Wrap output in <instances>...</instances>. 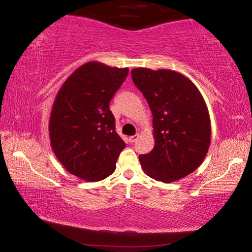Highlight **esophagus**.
<instances>
[{"label":"esophagus","instance_id":"esophagus-1","mask_svg":"<svg viewBox=\"0 0 252 252\" xmlns=\"http://www.w3.org/2000/svg\"><path fill=\"white\" fill-rule=\"evenodd\" d=\"M139 139V134H135V135H131L130 138H129V142L130 143H133V142H135L136 140Z\"/></svg>","mask_w":252,"mask_h":252}]
</instances>
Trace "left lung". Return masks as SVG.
Instances as JSON below:
<instances>
[{
  "label": "left lung",
  "mask_w": 252,
  "mask_h": 252,
  "mask_svg": "<svg viewBox=\"0 0 252 252\" xmlns=\"http://www.w3.org/2000/svg\"><path fill=\"white\" fill-rule=\"evenodd\" d=\"M152 112L155 148L141 155L143 171L170 183L193 172L210 146L208 108L197 87L179 72L138 67L131 71Z\"/></svg>",
  "instance_id": "8db88e82"
}]
</instances>
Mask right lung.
I'll use <instances>...</instances> for the list:
<instances>
[{
    "mask_svg": "<svg viewBox=\"0 0 252 252\" xmlns=\"http://www.w3.org/2000/svg\"><path fill=\"white\" fill-rule=\"evenodd\" d=\"M127 67L85 63L60 89L51 110V147L63 167L85 181L103 180L116 170L126 143L109 108Z\"/></svg>",
    "mask_w": 252,
    "mask_h": 252,
    "instance_id": "right-lung-1",
    "label": "right lung"
}]
</instances>
